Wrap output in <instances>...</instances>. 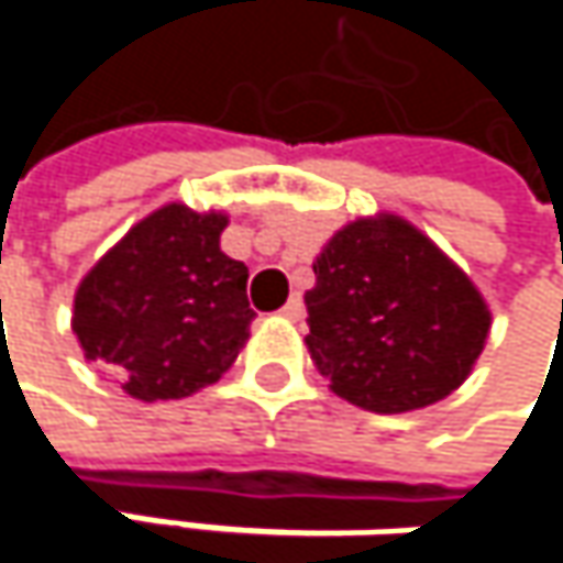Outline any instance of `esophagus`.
I'll use <instances>...</instances> for the list:
<instances>
[{"mask_svg": "<svg viewBox=\"0 0 563 563\" xmlns=\"http://www.w3.org/2000/svg\"><path fill=\"white\" fill-rule=\"evenodd\" d=\"M280 316L292 319V322H296V319H302V299H299V296H289V299H286V306L280 309Z\"/></svg>", "mask_w": 563, "mask_h": 563, "instance_id": "esophagus-1", "label": "esophagus"}]
</instances>
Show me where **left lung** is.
Here are the masks:
<instances>
[{"instance_id":"left-lung-1","label":"left lung","mask_w":563,"mask_h":563,"mask_svg":"<svg viewBox=\"0 0 563 563\" xmlns=\"http://www.w3.org/2000/svg\"><path fill=\"white\" fill-rule=\"evenodd\" d=\"M306 292L309 355L329 388L375 413H404L453 394L489 335L473 280L397 214L332 234Z\"/></svg>"}]
</instances>
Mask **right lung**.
<instances>
[{"label":"right lung","instance_id":"1","mask_svg":"<svg viewBox=\"0 0 563 563\" xmlns=\"http://www.w3.org/2000/svg\"><path fill=\"white\" fill-rule=\"evenodd\" d=\"M228 218L166 205L110 247L74 292L84 358L136 400L214 385L247 342V267L221 251Z\"/></svg>","mask_w":563,"mask_h":563}]
</instances>
